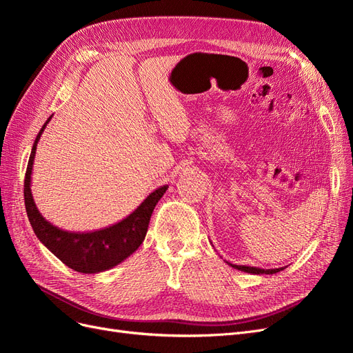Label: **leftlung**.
<instances>
[{"instance_id": "1", "label": "left lung", "mask_w": 353, "mask_h": 353, "mask_svg": "<svg viewBox=\"0 0 353 353\" xmlns=\"http://www.w3.org/2000/svg\"><path fill=\"white\" fill-rule=\"evenodd\" d=\"M230 266H232V268H236L239 271H243V272H249V274H256V275H261V274H276L283 271L284 268H272V270H262V268H256V266H245V265H234V263H230L227 262Z\"/></svg>"}]
</instances>
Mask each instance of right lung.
<instances>
[{
  "instance_id": "obj_1",
  "label": "right lung",
  "mask_w": 353,
  "mask_h": 353,
  "mask_svg": "<svg viewBox=\"0 0 353 353\" xmlns=\"http://www.w3.org/2000/svg\"><path fill=\"white\" fill-rule=\"evenodd\" d=\"M51 117L52 116H50L44 126L41 128L35 138V143L32 145L25 176V206L32 230L37 234L39 241L73 271L82 274L108 271L123 262L128 256H131L140 248L145 239L152 213L157 201L166 193L168 185L154 190L130 216H126L112 227L91 232H70L52 225L51 222L41 215L30 190L37 144Z\"/></svg>"
}]
</instances>
